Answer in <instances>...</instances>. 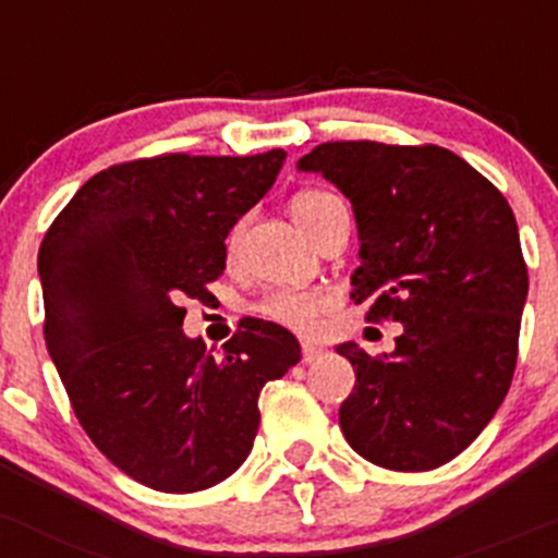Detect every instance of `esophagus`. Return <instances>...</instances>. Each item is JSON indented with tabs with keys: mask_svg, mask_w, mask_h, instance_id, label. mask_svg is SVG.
<instances>
[{
	"mask_svg": "<svg viewBox=\"0 0 558 558\" xmlns=\"http://www.w3.org/2000/svg\"><path fill=\"white\" fill-rule=\"evenodd\" d=\"M320 355H324V348H318V344H313V342H302V361L304 363H315Z\"/></svg>",
	"mask_w": 558,
	"mask_h": 558,
	"instance_id": "esophagus-1",
	"label": "esophagus"
}]
</instances>
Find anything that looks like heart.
I'll return each instance as SVG.
<instances>
[{"label":"heart","mask_w":558,"mask_h":558,"mask_svg":"<svg viewBox=\"0 0 558 558\" xmlns=\"http://www.w3.org/2000/svg\"><path fill=\"white\" fill-rule=\"evenodd\" d=\"M348 205L342 203V197H337L333 192L326 190H304L291 201V216L296 219V225L302 227L310 238H315L328 219L339 210H344ZM240 232L243 227H232L230 238H227V248L234 251L238 245ZM331 307V296L324 291H272L262 299L259 313L267 320H275L280 326H289L294 331H313L318 326V318Z\"/></svg>","instance_id":"b5f03b06"}]
</instances>
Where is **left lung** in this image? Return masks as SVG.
<instances>
[{
  "label": "left lung",
  "instance_id": "obj_1",
  "mask_svg": "<svg viewBox=\"0 0 558 558\" xmlns=\"http://www.w3.org/2000/svg\"><path fill=\"white\" fill-rule=\"evenodd\" d=\"M353 203L361 234L355 304L398 320L392 355L355 342L339 427L363 460L433 471L471 447L495 417L519 357L526 262L502 192L436 144L326 141L299 160Z\"/></svg>",
  "mask_w": 558,
  "mask_h": 558
}]
</instances>
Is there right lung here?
Listing matches in <instances>:
<instances>
[{"mask_svg":"<svg viewBox=\"0 0 558 558\" xmlns=\"http://www.w3.org/2000/svg\"><path fill=\"white\" fill-rule=\"evenodd\" d=\"M283 149L157 155L96 173L39 245L45 342L82 430L125 476L201 492L232 476L259 430V392L296 366L283 326L240 320L214 357L181 331L227 264L225 238L275 184Z\"/></svg>","mask_w":558,"mask_h":558,"instance_id":"1","label":"right lung"}]
</instances>
